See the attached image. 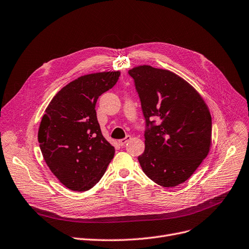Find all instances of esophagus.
Instances as JSON below:
<instances>
[{
	"label": "esophagus",
	"mask_w": 249,
	"mask_h": 249,
	"mask_svg": "<svg viewBox=\"0 0 249 249\" xmlns=\"http://www.w3.org/2000/svg\"><path fill=\"white\" fill-rule=\"evenodd\" d=\"M131 139V136L130 135H127L125 138H123V139H120V140H119V142H118V143H119V145H121V146H123V145H125L128 142H129V140H130Z\"/></svg>",
	"instance_id": "34e87169"
}]
</instances>
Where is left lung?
<instances>
[{
    "mask_svg": "<svg viewBox=\"0 0 249 249\" xmlns=\"http://www.w3.org/2000/svg\"><path fill=\"white\" fill-rule=\"evenodd\" d=\"M128 74L134 80L145 120V149L138 157L139 164L157 184L177 186L209 154L210 111L198 92L173 72L140 66Z\"/></svg>",
    "mask_w": 249,
    "mask_h": 249,
    "instance_id": "8db88e82",
    "label": "left lung"
}]
</instances>
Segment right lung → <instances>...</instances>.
I'll return each instance as SVG.
<instances>
[{"instance_id":"add662e5","label":"right lung","mask_w":249,"mask_h":249,"mask_svg":"<svg viewBox=\"0 0 249 249\" xmlns=\"http://www.w3.org/2000/svg\"><path fill=\"white\" fill-rule=\"evenodd\" d=\"M119 76V71L102 72L70 82L53 96L41 119V154L53 174L73 191L92 188L114 158L115 148L102 134L95 105Z\"/></svg>"}]
</instances>
